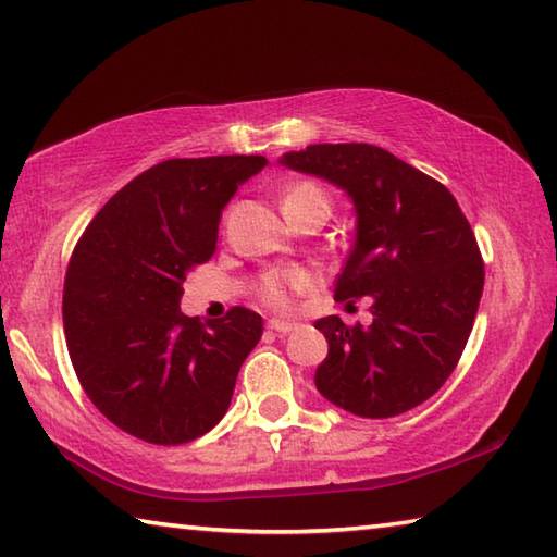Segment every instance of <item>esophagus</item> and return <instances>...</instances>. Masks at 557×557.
Segmentation results:
<instances>
[{"label": "esophagus", "mask_w": 557, "mask_h": 557, "mask_svg": "<svg viewBox=\"0 0 557 557\" xmlns=\"http://www.w3.org/2000/svg\"><path fill=\"white\" fill-rule=\"evenodd\" d=\"M268 329H272V332H277V334H289L292 329H295V324H292V322H282V319H270Z\"/></svg>", "instance_id": "obj_1"}]
</instances>
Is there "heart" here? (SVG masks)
<instances>
[{"mask_svg": "<svg viewBox=\"0 0 557 557\" xmlns=\"http://www.w3.org/2000/svg\"><path fill=\"white\" fill-rule=\"evenodd\" d=\"M299 199H324L322 188H317L314 184H297L292 186L285 203L289 201H299ZM314 277L305 270H287V272H270V275L260 282V297L265 305L272 309H287L292 301V292H305L312 287Z\"/></svg>", "mask_w": 557, "mask_h": 557, "instance_id": "obj_1", "label": "heart"}]
</instances>
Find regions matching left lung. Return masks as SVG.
<instances>
[{
  "mask_svg": "<svg viewBox=\"0 0 557 557\" xmlns=\"http://www.w3.org/2000/svg\"><path fill=\"white\" fill-rule=\"evenodd\" d=\"M277 162L354 203V245L334 292L373 299L371 326L314 324L329 344L317 391L358 418L412 410L449 379L474 326L484 262L469 221L445 186L381 147L309 145Z\"/></svg>",
  "mask_w": 557,
  "mask_h": 557,
  "instance_id": "obj_1",
  "label": "left lung"
}]
</instances>
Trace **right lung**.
<instances>
[{"instance_id":"1","label":"right lung","mask_w":557,"mask_h":557,"mask_svg":"<svg viewBox=\"0 0 557 557\" xmlns=\"http://www.w3.org/2000/svg\"><path fill=\"white\" fill-rule=\"evenodd\" d=\"M268 166L260 154L169 159L122 186L73 250L63 332L75 375L120 430L182 445L219 425L262 317L182 314L184 280L209 260L221 213Z\"/></svg>"}]
</instances>
